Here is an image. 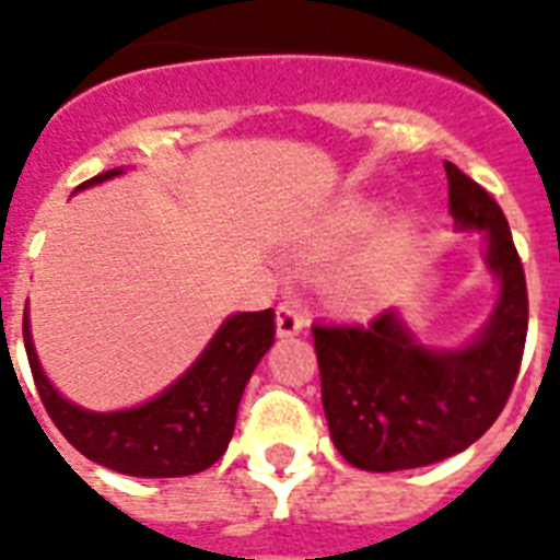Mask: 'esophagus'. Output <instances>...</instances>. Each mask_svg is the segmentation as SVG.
I'll list each match as a JSON object with an SVG mask.
<instances>
[{
	"instance_id": "obj_1",
	"label": "esophagus",
	"mask_w": 560,
	"mask_h": 560,
	"mask_svg": "<svg viewBox=\"0 0 560 560\" xmlns=\"http://www.w3.org/2000/svg\"><path fill=\"white\" fill-rule=\"evenodd\" d=\"M305 328V314L293 305H279L276 311V331L279 337H296Z\"/></svg>"
}]
</instances>
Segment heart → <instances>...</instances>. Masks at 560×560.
Here are the masks:
<instances>
[{"label":"heart","instance_id":"1","mask_svg":"<svg viewBox=\"0 0 560 560\" xmlns=\"http://www.w3.org/2000/svg\"><path fill=\"white\" fill-rule=\"evenodd\" d=\"M374 218H377V209H374L372 202L351 200L334 211V218L328 220V235H360V232H366L372 226ZM409 237H412V226H409L407 220H395L392 226L383 229L381 235L369 244L366 253H360L358 258L340 264L331 272V281H328L331 296L342 307H351V311H363V307H372L374 302H381L395 264L400 261V255L407 253Z\"/></svg>","mask_w":560,"mask_h":560}]
</instances>
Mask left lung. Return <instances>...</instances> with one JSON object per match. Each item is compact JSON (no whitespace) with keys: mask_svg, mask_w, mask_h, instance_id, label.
<instances>
[{"mask_svg":"<svg viewBox=\"0 0 560 560\" xmlns=\"http://www.w3.org/2000/svg\"><path fill=\"white\" fill-rule=\"evenodd\" d=\"M444 171L456 229L486 232L500 299L465 349H427L395 311L369 325L311 328L334 447L360 470L389 474L462 453L494 424L521 372L529 296L509 220L453 162Z\"/></svg>","mask_w":560,"mask_h":560,"instance_id":"left-lung-1","label":"left lung"}]
</instances>
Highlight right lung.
<instances>
[{
	"label": "right lung",
	"instance_id": "add662e5",
	"mask_svg": "<svg viewBox=\"0 0 560 560\" xmlns=\"http://www.w3.org/2000/svg\"><path fill=\"white\" fill-rule=\"evenodd\" d=\"M118 174L121 168L104 171L81 188ZM22 340L48 418L86 459L127 477H188L226 453L246 381L276 340V314L267 307L229 316L179 381L142 407L118 412L74 407L48 383L31 342L28 314L22 316Z\"/></svg>",
	"mask_w": 560,
	"mask_h": 560
}]
</instances>
